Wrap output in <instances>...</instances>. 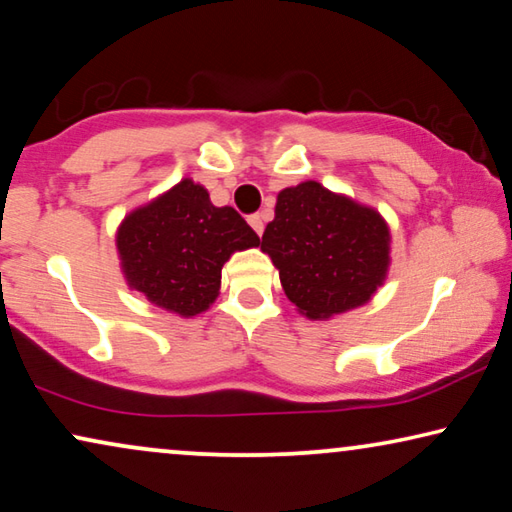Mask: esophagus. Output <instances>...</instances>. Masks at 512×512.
Returning <instances> with one entry per match:
<instances>
[{"instance_id": "34e87169", "label": "esophagus", "mask_w": 512, "mask_h": 512, "mask_svg": "<svg viewBox=\"0 0 512 512\" xmlns=\"http://www.w3.org/2000/svg\"><path fill=\"white\" fill-rule=\"evenodd\" d=\"M249 226L256 230V235H263V228H265L263 216H261V214H251V216H249Z\"/></svg>"}]
</instances>
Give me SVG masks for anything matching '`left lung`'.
<instances>
[{
    "label": "left lung",
    "mask_w": 512,
    "mask_h": 512,
    "mask_svg": "<svg viewBox=\"0 0 512 512\" xmlns=\"http://www.w3.org/2000/svg\"><path fill=\"white\" fill-rule=\"evenodd\" d=\"M261 251L298 312L326 321L366 305L384 284L391 233L377 209L303 181L279 191Z\"/></svg>",
    "instance_id": "obj_1"
}]
</instances>
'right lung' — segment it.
Segmentation results:
<instances>
[{
	"label": "right lung",
	"instance_id": "add662e5",
	"mask_svg": "<svg viewBox=\"0 0 512 512\" xmlns=\"http://www.w3.org/2000/svg\"><path fill=\"white\" fill-rule=\"evenodd\" d=\"M258 244L247 221L233 207L212 205L207 188L193 179L135 207L116 230L130 289L184 319L207 312L219 298L223 263Z\"/></svg>",
	"mask_w": 512,
	"mask_h": 512
}]
</instances>
